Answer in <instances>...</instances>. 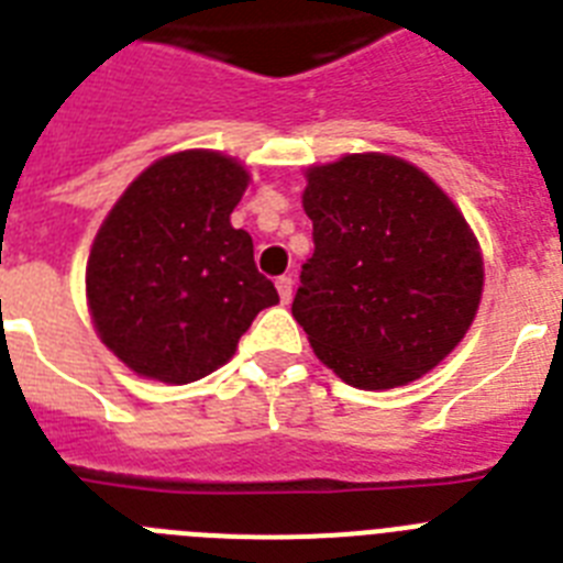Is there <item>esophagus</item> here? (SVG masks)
<instances>
[{"label": "esophagus", "instance_id": "1", "mask_svg": "<svg viewBox=\"0 0 563 563\" xmlns=\"http://www.w3.org/2000/svg\"><path fill=\"white\" fill-rule=\"evenodd\" d=\"M276 290H278V299H282V305H290V299H292V278L290 276H278L276 278Z\"/></svg>", "mask_w": 563, "mask_h": 563}]
</instances>
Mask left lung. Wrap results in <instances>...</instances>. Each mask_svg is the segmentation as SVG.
<instances>
[{"label": "left lung", "instance_id": "obj_1", "mask_svg": "<svg viewBox=\"0 0 563 563\" xmlns=\"http://www.w3.org/2000/svg\"><path fill=\"white\" fill-rule=\"evenodd\" d=\"M313 256L292 319L341 382L390 390L430 373L470 330L484 262L473 230L405 158L350 153L307 170Z\"/></svg>", "mask_w": 563, "mask_h": 563}]
</instances>
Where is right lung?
<instances>
[{"instance_id":"add662e5","label":"right lung","mask_w":563,"mask_h":563,"mask_svg":"<svg viewBox=\"0 0 563 563\" xmlns=\"http://www.w3.org/2000/svg\"><path fill=\"white\" fill-rule=\"evenodd\" d=\"M250 176L216 151H181L139 173L90 247L96 333L133 373L190 384L230 362L278 292L253 239L230 224Z\"/></svg>"}]
</instances>
